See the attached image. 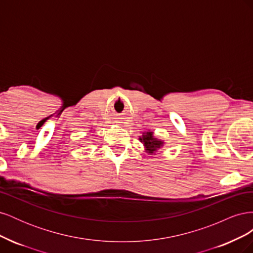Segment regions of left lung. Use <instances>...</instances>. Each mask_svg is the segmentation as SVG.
Returning <instances> with one entry per match:
<instances>
[{
  "instance_id": "8db88e82",
  "label": "left lung",
  "mask_w": 253,
  "mask_h": 253,
  "mask_svg": "<svg viewBox=\"0 0 253 253\" xmlns=\"http://www.w3.org/2000/svg\"><path fill=\"white\" fill-rule=\"evenodd\" d=\"M139 141L143 144L144 152L150 155H155L158 150L165 147V141L155 137L154 132L150 129L142 132V135L139 136Z\"/></svg>"
}]
</instances>
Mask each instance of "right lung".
<instances>
[{
	"label": "right lung",
	"instance_id": "obj_1",
	"mask_svg": "<svg viewBox=\"0 0 253 253\" xmlns=\"http://www.w3.org/2000/svg\"><path fill=\"white\" fill-rule=\"evenodd\" d=\"M91 128H93V127H91ZM90 131H91V129H90Z\"/></svg>",
	"mask_w": 253,
	"mask_h": 253
}]
</instances>
